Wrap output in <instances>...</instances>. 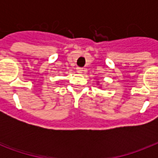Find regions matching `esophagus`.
Returning a JSON list of instances; mask_svg holds the SVG:
<instances>
[{"instance_id":"obj_1","label":"esophagus","mask_w":158,"mask_h":158,"mask_svg":"<svg viewBox=\"0 0 158 158\" xmlns=\"http://www.w3.org/2000/svg\"><path fill=\"white\" fill-rule=\"evenodd\" d=\"M76 69H77V72L79 73V74H81V73H83V71H84V69L81 68V67H77Z\"/></svg>"}]
</instances>
